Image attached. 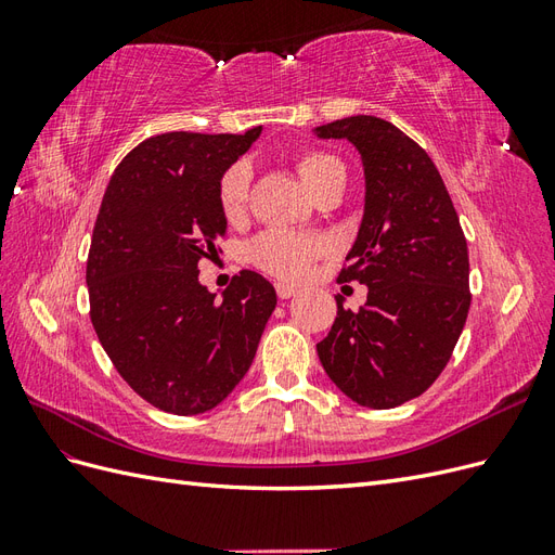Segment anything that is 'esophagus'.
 <instances>
[{"mask_svg": "<svg viewBox=\"0 0 555 555\" xmlns=\"http://www.w3.org/2000/svg\"><path fill=\"white\" fill-rule=\"evenodd\" d=\"M275 292H278V296L284 300V298H292L294 294H296V289L292 287V284H287V282H278L275 284Z\"/></svg>", "mask_w": 555, "mask_h": 555, "instance_id": "esophagus-1", "label": "esophagus"}]
</instances>
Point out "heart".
I'll return each instance as SVG.
<instances>
[{"label":"heart","mask_w":555,"mask_h":555,"mask_svg":"<svg viewBox=\"0 0 555 555\" xmlns=\"http://www.w3.org/2000/svg\"><path fill=\"white\" fill-rule=\"evenodd\" d=\"M296 171L306 188L319 196L331 188L345 184V164L326 153V150H304L296 157ZM249 190H251V171L245 162L229 166L220 178V208L229 222H241L249 208ZM328 243L319 236H306L294 231H266L249 245V259L261 271L271 273L282 280H300L312 261L328 255Z\"/></svg>","instance_id":"obj_1"}]
</instances>
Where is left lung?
I'll return each mask as SVG.
<instances>
[{
  "label": "left lung",
  "instance_id": "8db88e82",
  "mask_svg": "<svg viewBox=\"0 0 555 555\" xmlns=\"http://www.w3.org/2000/svg\"><path fill=\"white\" fill-rule=\"evenodd\" d=\"M361 153L365 210L338 282L367 287L365 306L338 317L317 354L338 389L363 408L389 410L440 377L465 326L467 243L426 150L375 115L317 127Z\"/></svg>",
  "mask_w": 555,
  "mask_h": 555
}]
</instances>
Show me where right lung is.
I'll use <instances>...</instances> for the list:
<instances>
[{"instance_id":"add662e5","label":"right lung","mask_w":555,"mask_h":555,"mask_svg":"<svg viewBox=\"0 0 555 555\" xmlns=\"http://www.w3.org/2000/svg\"><path fill=\"white\" fill-rule=\"evenodd\" d=\"M259 133L145 139L117 166L99 208L86 273L92 326L120 377L164 412L220 405L275 310L273 284L255 271L233 275L222 298L198 284V261L227 236L220 178Z\"/></svg>"}]
</instances>
